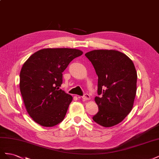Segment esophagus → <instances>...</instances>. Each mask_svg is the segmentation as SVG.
I'll return each mask as SVG.
<instances>
[{"label": "esophagus", "instance_id": "1", "mask_svg": "<svg viewBox=\"0 0 159 159\" xmlns=\"http://www.w3.org/2000/svg\"><path fill=\"white\" fill-rule=\"evenodd\" d=\"M82 99L84 100H89L90 99V96L89 94L88 93H85L83 96H82Z\"/></svg>", "mask_w": 159, "mask_h": 159}]
</instances>
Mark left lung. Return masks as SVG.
<instances>
[{"label": "left lung", "instance_id": "8db88e82", "mask_svg": "<svg viewBox=\"0 0 159 159\" xmlns=\"http://www.w3.org/2000/svg\"><path fill=\"white\" fill-rule=\"evenodd\" d=\"M85 56L98 76L95 102L99 111L93 120L105 127L121 123L132 110L137 92V74L133 61L115 50H95Z\"/></svg>", "mask_w": 159, "mask_h": 159}]
</instances>
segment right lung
Segmentation results:
<instances>
[{"mask_svg":"<svg viewBox=\"0 0 159 159\" xmlns=\"http://www.w3.org/2000/svg\"><path fill=\"white\" fill-rule=\"evenodd\" d=\"M83 52L71 48H45L30 56L20 73V90L28 113L43 127L63 121L72 96L59 89L62 72Z\"/></svg>","mask_w":159,"mask_h":159,"instance_id":"right-lung-1","label":"right lung"}]
</instances>
